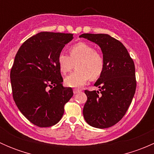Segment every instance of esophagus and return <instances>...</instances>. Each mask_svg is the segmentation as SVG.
I'll return each mask as SVG.
<instances>
[{"instance_id": "1", "label": "esophagus", "mask_w": 154, "mask_h": 154, "mask_svg": "<svg viewBox=\"0 0 154 154\" xmlns=\"http://www.w3.org/2000/svg\"><path fill=\"white\" fill-rule=\"evenodd\" d=\"M81 91V89H79V88H74V90H73V92H74V94H77V93L80 92Z\"/></svg>"}]
</instances>
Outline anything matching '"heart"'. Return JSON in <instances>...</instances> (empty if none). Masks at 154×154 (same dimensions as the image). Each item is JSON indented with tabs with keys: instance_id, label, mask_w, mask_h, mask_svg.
<instances>
[{
	"instance_id": "b5f03b06",
	"label": "heart",
	"mask_w": 154,
	"mask_h": 154,
	"mask_svg": "<svg viewBox=\"0 0 154 154\" xmlns=\"http://www.w3.org/2000/svg\"><path fill=\"white\" fill-rule=\"evenodd\" d=\"M69 57L60 53L57 57L59 68L66 74L74 68L76 70L65 79V83L71 87L83 86L88 80H95L101 76L104 68L102 54L93 46L86 42H78L68 48Z\"/></svg>"
}]
</instances>
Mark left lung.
Segmentation results:
<instances>
[{"mask_svg":"<svg viewBox=\"0 0 154 154\" xmlns=\"http://www.w3.org/2000/svg\"><path fill=\"white\" fill-rule=\"evenodd\" d=\"M80 37L98 45L104 60L103 73L94 83L99 91L85 90L83 116L91 127L108 128L122 120L133 100L136 88L134 62L124 45L109 35L83 33Z\"/></svg>","mask_w":154,"mask_h":154,"instance_id":"left-lung-1","label":"left lung"}]
</instances>
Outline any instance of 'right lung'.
<instances>
[{
  "instance_id": "obj_1",
  "label": "right lung",
  "mask_w": 154,
  "mask_h": 154,
  "mask_svg": "<svg viewBox=\"0 0 154 154\" xmlns=\"http://www.w3.org/2000/svg\"><path fill=\"white\" fill-rule=\"evenodd\" d=\"M73 34L42 32L26 40L10 71L12 97L21 112L33 125L48 127L62 119L73 96L63 87L57 57Z\"/></svg>"
}]
</instances>
